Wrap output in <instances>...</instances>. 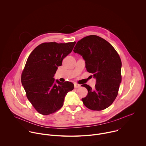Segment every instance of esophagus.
Listing matches in <instances>:
<instances>
[{"label": "esophagus", "mask_w": 146, "mask_h": 146, "mask_svg": "<svg viewBox=\"0 0 146 146\" xmlns=\"http://www.w3.org/2000/svg\"><path fill=\"white\" fill-rule=\"evenodd\" d=\"M74 87H75V88H79V87H80V84H77V83H75V84H74Z\"/></svg>", "instance_id": "34e87169"}]
</instances>
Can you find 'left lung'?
<instances>
[{"label":"left lung","mask_w":146,"mask_h":146,"mask_svg":"<svg viewBox=\"0 0 146 146\" xmlns=\"http://www.w3.org/2000/svg\"><path fill=\"white\" fill-rule=\"evenodd\" d=\"M73 51L83 57L87 71L96 79L94 90L86 84L82 85L88 90L87 95L82 99L83 104L92 110L108 108L116 99L121 80L118 54L111 44L96 35L83 38Z\"/></svg>","instance_id":"left-lung-1"}]
</instances>
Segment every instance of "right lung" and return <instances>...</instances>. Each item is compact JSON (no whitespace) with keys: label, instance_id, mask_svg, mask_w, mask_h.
Instances as JSON below:
<instances>
[{"label":"right lung","instance_id":"obj_1","mask_svg":"<svg viewBox=\"0 0 146 146\" xmlns=\"http://www.w3.org/2000/svg\"><path fill=\"white\" fill-rule=\"evenodd\" d=\"M75 43H44L37 46L27 59L22 84L29 100L40 114L47 115L60 110L67 94L74 88L72 83H62L54 77Z\"/></svg>","mask_w":146,"mask_h":146}]
</instances>
